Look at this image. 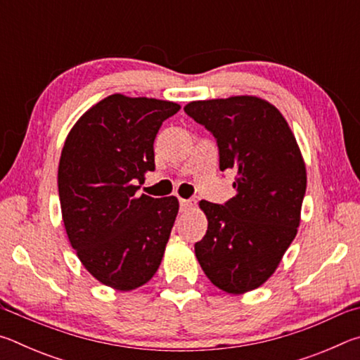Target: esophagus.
Here are the masks:
<instances>
[{
  "label": "esophagus",
  "mask_w": 360,
  "mask_h": 360,
  "mask_svg": "<svg viewBox=\"0 0 360 360\" xmlns=\"http://www.w3.org/2000/svg\"><path fill=\"white\" fill-rule=\"evenodd\" d=\"M179 203H181V210H182V211H188V210H192L193 206H195V200H186V198H181V200H179Z\"/></svg>",
  "instance_id": "esophagus-1"
}]
</instances>
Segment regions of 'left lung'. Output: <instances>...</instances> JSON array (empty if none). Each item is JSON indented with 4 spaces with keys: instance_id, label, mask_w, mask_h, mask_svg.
I'll return each instance as SVG.
<instances>
[{
    "instance_id": "left-lung-1",
    "label": "left lung",
    "mask_w": 360,
    "mask_h": 360,
    "mask_svg": "<svg viewBox=\"0 0 360 360\" xmlns=\"http://www.w3.org/2000/svg\"><path fill=\"white\" fill-rule=\"evenodd\" d=\"M184 111L217 139L219 168L236 172L233 198L200 202L208 230L195 255L216 288L245 294L275 273L295 238L307 167L288 120L260 96L191 101Z\"/></svg>"
}]
</instances>
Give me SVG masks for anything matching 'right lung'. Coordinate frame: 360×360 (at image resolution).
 <instances>
[{
  "mask_svg": "<svg viewBox=\"0 0 360 360\" xmlns=\"http://www.w3.org/2000/svg\"><path fill=\"white\" fill-rule=\"evenodd\" d=\"M178 103L114 94L72 125L58 163L66 235L101 284L129 292L155 275L179 202L138 195L154 172V141Z\"/></svg>",
  "mask_w": 360,
  "mask_h": 360,
  "instance_id": "obj_1",
  "label": "right lung"
}]
</instances>
